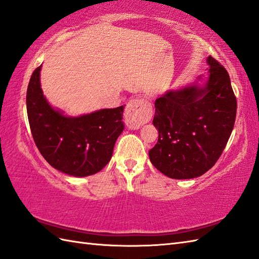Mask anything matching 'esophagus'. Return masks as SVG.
Returning a JSON list of instances; mask_svg holds the SVG:
<instances>
[{
    "label": "esophagus",
    "instance_id": "esophagus-1",
    "mask_svg": "<svg viewBox=\"0 0 259 259\" xmlns=\"http://www.w3.org/2000/svg\"><path fill=\"white\" fill-rule=\"evenodd\" d=\"M153 116L151 102L145 97H136L131 100L126 107L125 120L131 128H139L147 123Z\"/></svg>",
    "mask_w": 259,
    "mask_h": 259
}]
</instances>
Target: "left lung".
<instances>
[{"label":"left lung","instance_id":"8db88e82","mask_svg":"<svg viewBox=\"0 0 259 259\" xmlns=\"http://www.w3.org/2000/svg\"><path fill=\"white\" fill-rule=\"evenodd\" d=\"M209 77L204 88L169 91L155 101L153 124L158 141L149 159L175 180L205 174L215 165L234 128L237 101L226 68L207 57Z\"/></svg>","mask_w":259,"mask_h":259}]
</instances>
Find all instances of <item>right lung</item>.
<instances>
[{
    "label": "right lung",
    "instance_id": "add662e5",
    "mask_svg": "<svg viewBox=\"0 0 259 259\" xmlns=\"http://www.w3.org/2000/svg\"><path fill=\"white\" fill-rule=\"evenodd\" d=\"M42 65L33 72L26 92L28 123L39 153L54 168L67 175L96 174L110 162L124 130V106L67 117L45 100L39 83Z\"/></svg>",
    "mask_w": 259,
    "mask_h": 259
}]
</instances>
